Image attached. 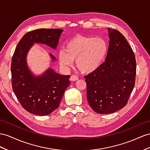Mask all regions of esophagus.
<instances>
[{
    "label": "esophagus",
    "instance_id": "34e87169",
    "mask_svg": "<svg viewBox=\"0 0 150 150\" xmlns=\"http://www.w3.org/2000/svg\"><path fill=\"white\" fill-rule=\"evenodd\" d=\"M79 79V77L76 75H71L70 76V80L71 81H76V80H77Z\"/></svg>",
    "mask_w": 150,
    "mask_h": 150
}]
</instances>
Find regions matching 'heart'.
Wrapping results in <instances>:
<instances>
[{
	"label": "heart",
	"mask_w": 150,
	"mask_h": 150,
	"mask_svg": "<svg viewBox=\"0 0 150 150\" xmlns=\"http://www.w3.org/2000/svg\"><path fill=\"white\" fill-rule=\"evenodd\" d=\"M108 45L105 38L77 35L68 39L64 50L59 52L61 65L68 68L76 59L79 70L84 74H91L99 68L108 52Z\"/></svg>",
	"instance_id": "1"
}]
</instances>
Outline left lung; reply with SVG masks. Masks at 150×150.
Returning a JSON list of instances; mask_svg holds the SVG:
<instances>
[{
	"label": "left lung",
	"instance_id": "obj_1",
	"mask_svg": "<svg viewBox=\"0 0 150 150\" xmlns=\"http://www.w3.org/2000/svg\"><path fill=\"white\" fill-rule=\"evenodd\" d=\"M109 47L105 61L84 76L90 106L99 114L114 113L127 105L135 85L136 61L122 34L108 28Z\"/></svg>",
	"mask_w": 150,
	"mask_h": 150
}]
</instances>
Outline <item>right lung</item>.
Wrapping results in <instances>:
<instances>
[{
  "mask_svg": "<svg viewBox=\"0 0 150 150\" xmlns=\"http://www.w3.org/2000/svg\"><path fill=\"white\" fill-rule=\"evenodd\" d=\"M63 30L40 28L21 38L11 61V81L14 94L29 113L44 116L59 107L64 91L70 86V75H60L51 68L40 76L33 75L26 63V55L33 44L40 43L56 49ZM52 61L56 59L49 54Z\"/></svg>",
  "mask_w": 150,
  "mask_h": 150,
  "instance_id": "obj_1",
  "label": "right lung"
}]
</instances>
